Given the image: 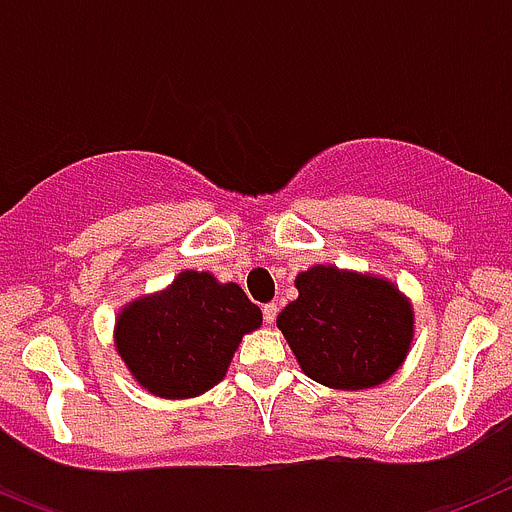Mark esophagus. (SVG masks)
<instances>
[{
  "mask_svg": "<svg viewBox=\"0 0 512 512\" xmlns=\"http://www.w3.org/2000/svg\"><path fill=\"white\" fill-rule=\"evenodd\" d=\"M277 312H279V307L274 305V302L264 305V323L266 325H274V320H277Z\"/></svg>",
  "mask_w": 512,
  "mask_h": 512,
  "instance_id": "1",
  "label": "esophagus"
}]
</instances>
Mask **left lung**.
Instances as JSON below:
<instances>
[{"label":"left lung","instance_id":"left-lung-1","mask_svg":"<svg viewBox=\"0 0 512 512\" xmlns=\"http://www.w3.org/2000/svg\"><path fill=\"white\" fill-rule=\"evenodd\" d=\"M295 287L277 328L307 377L330 390H372L405 364L415 312L390 279L315 264Z\"/></svg>","mask_w":512,"mask_h":512}]
</instances>
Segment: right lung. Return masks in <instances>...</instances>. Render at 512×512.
I'll list each match as a JSON object with an SVG mask.
<instances>
[{
	"label": "right lung",
	"instance_id": "add662e5",
	"mask_svg": "<svg viewBox=\"0 0 512 512\" xmlns=\"http://www.w3.org/2000/svg\"><path fill=\"white\" fill-rule=\"evenodd\" d=\"M261 323L259 305L238 284L184 269L169 287L120 307L115 348L143 390L187 400L205 395L228 374L238 343Z\"/></svg>",
	"mask_w": 512,
	"mask_h": 512
}]
</instances>
